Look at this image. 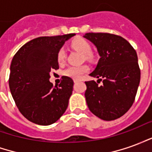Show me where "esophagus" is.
<instances>
[{
	"mask_svg": "<svg viewBox=\"0 0 152 152\" xmlns=\"http://www.w3.org/2000/svg\"><path fill=\"white\" fill-rule=\"evenodd\" d=\"M78 81H80L79 80H74V83H77Z\"/></svg>",
	"mask_w": 152,
	"mask_h": 152,
	"instance_id": "esophagus-1",
	"label": "esophagus"
}]
</instances>
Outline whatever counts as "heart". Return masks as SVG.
Returning a JSON list of instances; mask_svg holds the SVG:
<instances>
[{
    "mask_svg": "<svg viewBox=\"0 0 152 152\" xmlns=\"http://www.w3.org/2000/svg\"><path fill=\"white\" fill-rule=\"evenodd\" d=\"M71 46L74 50L78 51L79 53L84 55V58L87 60L93 59V54L91 53V46L89 42L83 38L78 37L73 40L71 43ZM66 58V52L63 49H60L58 52L57 59L59 63L64 62ZM88 66L86 65H81V66H68L66 69L64 70L63 75L68 77H71L72 79L77 80L81 78L82 76L86 72H88Z\"/></svg>",
    "mask_w": 152,
    "mask_h": 152,
    "instance_id": "obj_1",
    "label": "heart"
}]
</instances>
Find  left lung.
I'll return each instance as SVG.
<instances>
[{
  "instance_id": "8db88e82",
  "label": "left lung",
  "mask_w": 152,
  "mask_h": 152,
  "mask_svg": "<svg viewBox=\"0 0 152 152\" xmlns=\"http://www.w3.org/2000/svg\"><path fill=\"white\" fill-rule=\"evenodd\" d=\"M84 37L95 45L100 56L89 76L102 80L100 86L94 80L86 81L87 105L96 116L113 121L125 114L134 102L141 75L137 53L117 35L91 32Z\"/></svg>"
}]
</instances>
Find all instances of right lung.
Returning a JSON list of instances; mask_svg holds the SVG:
<instances>
[{
  "label": "right lung",
  "instance_id": "add662e5",
  "mask_svg": "<svg viewBox=\"0 0 152 152\" xmlns=\"http://www.w3.org/2000/svg\"><path fill=\"white\" fill-rule=\"evenodd\" d=\"M75 35L35 38L23 45L12 59L9 78L12 97L19 112L32 123L50 125L66 112L74 82L63 76L59 85L53 87L50 73L58 69V52Z\"/></svg>",
  "mask_w": 152,
  "mask_h": 152
}]
</instances>
